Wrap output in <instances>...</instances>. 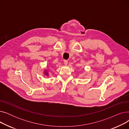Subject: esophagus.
Here are the masks:
<instances>
[{"label": "esophagus", "instance_id": "34e87169", "mask_svg": "<svg viewBox=\"0 0 129 129\" xmlns=\"http://www.w3.org/2000/svg\"><path fill=\"white\" fill-rule=\"evenodd\" d=\"M64 63L65 65H67V64H68V61H67V60H64Z\"/></svg>", "mask_w": 129, "mask_h": 129}]
</instances>
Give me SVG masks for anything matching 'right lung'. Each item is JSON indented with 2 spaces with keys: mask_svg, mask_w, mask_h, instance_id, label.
<instances>
[{
  "mask_svg": "<svg viewBox=\"0 0 129 129\" xmlns=\"http://www.w3.org/2000/svg\"><path fill=\"white\" fill-rule=\"evenodd\" d=\"M45 75H48V74H47V72H45Z\"/></svg>",
  "mask_w": 129,
  "mask_h": 129,
  "instance_id": "obj_1",
  "label": "right lung"
}]
</instances>
